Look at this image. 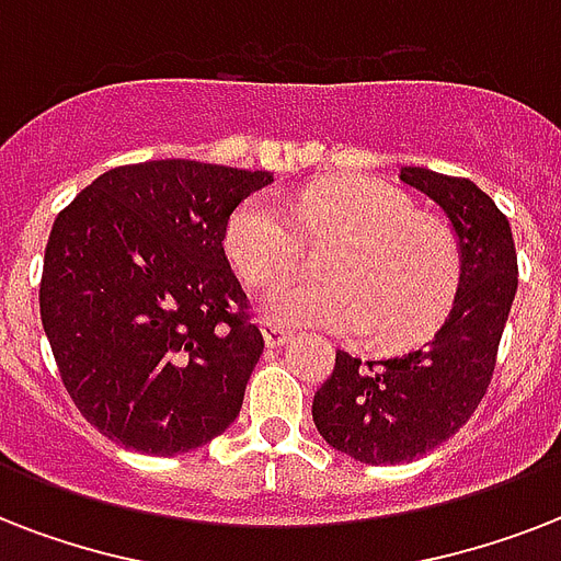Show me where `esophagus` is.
<instances>
[{
  "instance_id": "obj_1",
  "label": "esophagus",
  "mask_w": 561,
  "mask_h": 561,
  "mask_svg": "<svg viewBox=\"0 0 561 561\" xmlns=\"http://www.w3.org/2000/svg\"><path fill=\"white\" fill-rule=\"evenodd\" d=\"M262 334H264V343H267L271 350H276V346H285V343L290 341L288 329L279 323H271V320H264L262 323Z\"/></svg>"
}]
</instances>
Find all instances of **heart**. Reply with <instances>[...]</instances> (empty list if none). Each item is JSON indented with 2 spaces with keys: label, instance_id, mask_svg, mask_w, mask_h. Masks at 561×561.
<instances>
[{
  "label": "heart",
  "instance_id": "obj_1",
  "mask_svg": "<svg viewBox=\"0 0 561 561\" xmlns=\"http://www.w3.org/2000/svg\"><path fill=\"white\" fill-rule=\"evenodd\" d=\"M308 238H334L323 282H282L264 297L271 323L358 334L378 346H401L427 334L451 306L460 250L439 220L419 215L401 188L369 178H332L297 201ZM238 276L271 285L299 262L302 238L271 194H255L232 211L224 238Z\"/></svg>",
  "mask_w": 561,
  "mask_h": 561
}]
</instances>
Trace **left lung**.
<instances>
[{"mask_svg": "<svg viewBox=\"0 0 561 561\" xmlns=\"http://www.w3.org/2000/svg\"><path fill=\"white\" fill-rule=\"evenodd\" d=\"M399 180L445 211L460 250V282L431 341L381 360L337 350L334 373L314 392L320 436L369 466L416 460L469 422L495 373L518 288L513 229L486 192L413 165Z\"/></svg>", "mask_w": 561, "mask_h": 561, "instance_id": "left-lung-1", "label": "left lung"}]
</instances>
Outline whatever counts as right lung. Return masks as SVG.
Wrapping results in <instances>:
<instances>
[{
	"instance_id": "add662e5",
	"label": "right lung",
	"mask_w": 561,
	"mask_h": 561,
	"mask_svg": "<svg viewBox=\"0 0 561 561\" xmlns=\"http://www.w3.org/2000/svg\"><path fill=\"white\" fill-rule=\"evenodd\" d=\"M271 183V171L136 162L57 215L39 317L64 387L107 439L174 457L236 422L264 341L224 238L238 203Z\"/></svg>"
}]
</instances>
